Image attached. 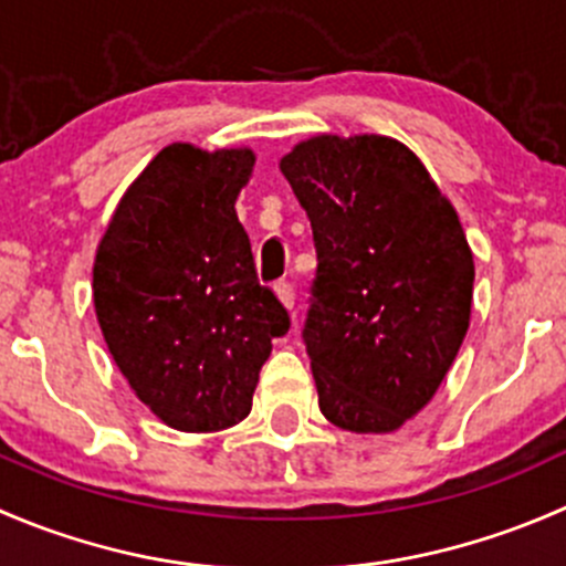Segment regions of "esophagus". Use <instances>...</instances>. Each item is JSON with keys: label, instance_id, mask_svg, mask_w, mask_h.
Returning a JSON list of instances; mask_svg holds the SVG:
<instances>
[{"label": "esophagus", "instance_id": "esophagus-1", "mask_svg": "<svg viewBox=\"0 0 566 566\" xmlns=\"http://www.w3.org/2000/svg\"><path fill=\"white\" fill-rule=\"evenodd\" d=\"M273 290H276L279 301H282V304L287 306V310H293V306H295V287H293V282L282 279V282L273 284Z\"/></svg>", "mask_w": 566, "mask_h": 566}]
</instances>
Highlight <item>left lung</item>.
<instances>
[{
	"label": "left lung",
	"instance_id": "obj_1",
	"mask_svg": "<svg viewBox=\"0 0 566 566\" xmlns=\"http://www.w3.org/2000/svg\"><path fill=\"white\" fill-rule=\"evenodd\" d=\"M279 167L317 251L301 336L319 410L342 430H397L465 339L473 256L458 213L389 136H315Z\"/></svg>",
	"mask_w": 566,
	"mask_h": 566
}]
</instances>
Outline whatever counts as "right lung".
<instances>
[{
  "instance_id": "right-lung-1",
  "label": "right lung",
  "mask_w": 566,
  "mask_h": 566,
  "mask_svg": "<svg viewBox=\"0 0 566 566\" xmlns=\"http://www.w3.org/2000/svg\"><path fill=\"white\" fill-rule=\"evenodd\" d=\"M251 150L169 145L119 199L93 268L95 315L136 397L182 432L249 416L290 315L256 279L235 199Z\"/></svg>"
}]
</instances>
